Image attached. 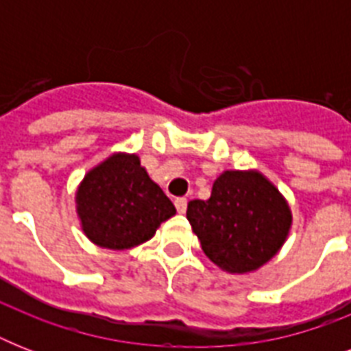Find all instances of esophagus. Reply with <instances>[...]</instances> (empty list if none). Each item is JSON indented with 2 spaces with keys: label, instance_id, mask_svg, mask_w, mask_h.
Segmentation results:
<instances>
[{
  "label": "esophagus",
  "instance_id": "esophagus-1",
  "mask_svg": "<svg viewBox=\"0 0 351 351\" xmlns=\"http://www.w3.org/2000/svg\"><path fill=\"white\" fill-rule=\"evenodd\" d=\"M175 206H176V211H178V213H186V209H187V198H184V197L176 198V200H175Z\"/></svg>",
  "mask_w": 351,
  "mask_h": 351
}]
</instances>
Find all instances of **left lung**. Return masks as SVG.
I'll return each instance as SVG.
<instances>
[{
	"mask_svg": "<svg viewBox=\"0 0 351 351\" xmlns=\"http://www.w3.org/2000/svg\"><path fill=\"white\" fill-rule=\"evenodd\" d=\"M204 253L224 271L247 273L275 256L291 226L278 189L256 171H224L208 200L187 204Z\"/></svg>",
	"mask_w": 351,
	"mask_h": 351,
	"instance_id": "obj_1",
	"label": "left lung"
}]
</instances>
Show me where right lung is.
Instances as JSON below:
<instances>
[{"mask_svg": "<svg viewBox=\"0 0 351 351\" xmlns=\"http://www.w3.org/2000/svg\"><path fill=\"white\" fill-rule=\"evenodd\" d=\"M76 209L84 233L96 245L118 251L149 240L176 213L136 154L125 153L112 154L85 175Z\"/></svg>", "mask_w": 351, "mask_h": 351, "instance_id": "obj_1", "label": "right lung"}]
</instances>
